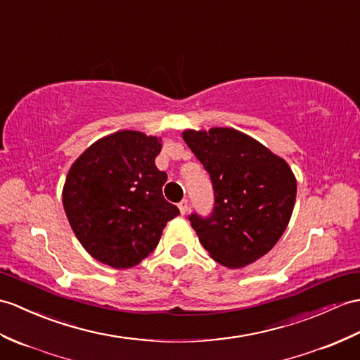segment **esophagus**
<instances>
[{
	"mask_svg": "<svg viewBox=\"0 0 360 360\" xmlns=\"http://www.w3.org/2000/svg\"><path fill=\"white\" fill-rule=\"evenodd\" d=\"M178 207H179V212H181V214H186V213H187V210H188V202H187V199L181 200V202L178 204Z\"/></svg>",
	"mask_w": 360,
	"mask_h": 360,
	"instance_id": "34e87169",
	"label": "esophagus"
}]
</instances>
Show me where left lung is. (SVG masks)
<instances>
[{
    "label": "left lung",
    "mask_w": 360,
    "mask_h": 360,
    "mask_svg": "<svg viewBox=\"0 0 360 360\" xmlns=\"http://www.w3.org/2000/svg\"><path fill=\"white\" fill-rule=\"evenodd\" d=\"M182 138L210 173L214 190L212 214L188 218L199 242L229 269L253 264L287 229L296 200L295 173L285 160L236 129L184 130Z\"/></svg>",
    "instance_id": "1"
}]
</instances>
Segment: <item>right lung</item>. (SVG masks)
<instances>
[{"mask_svg": "<svg viewBox=\"0 0 360 360\" xmlns=\"http://www.w3.org/2000/svg\"><path fill=\"white\" fill-rule=\"evenodd\" d=\"M161 138L120 130L94 142L70 167L63 205L86 252L112 269H131L156 248L176 205L167 202V173L155 158Z\"/></svg>", "mask_w": 360, "mask_h": 360, "instance_id": "right-lung-1", "label": "right lung"}]
</instances>
